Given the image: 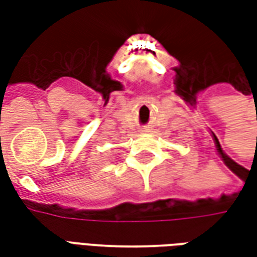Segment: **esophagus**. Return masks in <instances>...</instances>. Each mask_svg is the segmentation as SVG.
<instances>
[{
	"mask_svg": "<svg viewBox=\"0 0 257 257\" xmlns=\"http://www.w3.org/2000/svg\"><path fill=\"white\" fill-rule=\"evenodd\" d=\"M145 132H147V131H145Z\"/></svg>",
	"mask_w": 257,
	"mask_h": 257,
	"instance_id": "34e87169",
	"label": "esophagus"
}]
</instances>
